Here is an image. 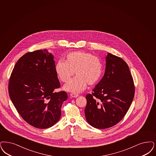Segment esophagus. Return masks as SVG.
<instances>
[{
  "label": "esophagus",
  "mask_w": 156,
  "mask_h": 156,
  "mask_svg": "<svg viewBox=\"0 0 156 156\" xmlns=\"http://www.w3.org/2000/svg\"><path fill=\"white\" fill-rule=\"evenodd\" d=\"M70 96H71V97H73V98H76L78 96V94L72 93V94H70Z\"/></svg>",
  "instance_id": "1"
}]
</instances>
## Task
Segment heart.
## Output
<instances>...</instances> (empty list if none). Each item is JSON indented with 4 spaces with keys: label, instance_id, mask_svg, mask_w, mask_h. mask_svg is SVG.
I'll return each mask as SVG.
<instances>
[{
    "label": "heart",
    "instance_id": "1",
    "mask_svg": "<svg viewBox=\"0 0 156 156\" xmlns=\"http://www.w3.org/2000/svg\"><path fill=\"white\" fill-rule=\"evenodd\" d=\"M55 71L62 82H68L64 89L78 93L83 90L87 85L92 86L97 83L103 73V64L100 58L90 53L77 51L69 53L65 61L60 60L56 63Z\"/></svg>",
    "mask_w": 156,
    "mask_h": 156
}]
</instances>
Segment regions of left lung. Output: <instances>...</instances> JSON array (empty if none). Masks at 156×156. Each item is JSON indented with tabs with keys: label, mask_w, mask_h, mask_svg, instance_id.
<instances>
[{
	"label": "left lung",
	"mask_w": 156,
	"mask_h": 156,
	"mask_svg": "<svg viewBox=\"0 0 156 156\" xmlns=\"http://www.w3.org/2000/svg\"><path fill=\"white\" fill-rule=\"evenodd\" d=\"M106 71L101 81L85 98V114L94 128L106 129L124 118L135 95V85L128 64L110 53L106 57Z\"/></svg>",
	"instance_id": "1"
}]
</instances>
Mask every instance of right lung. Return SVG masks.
<instances>
[{
	"mask_svg": "<svg viewBox=\"0 0 156 156\" xmlns=\"http://www.w3.org/2000/svg\"><path fill=\"white\" fill-rule=\"evenodd\" d=\"M55 71L53 56L46 49L28 52L21 57L10 75L8 90L20 116L32 126L46 129L61 117L62 103L67 99Z\"/></svg>",
	"mask_w": 156,
	"mask_h": 156,
	"instance_id": "add662e5",
	"label": "right lung"
}]
</instances>
